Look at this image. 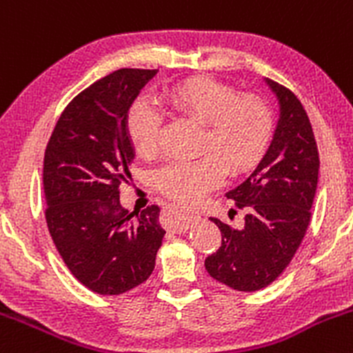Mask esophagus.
<instances>
[{"label": "esophagus", "mask_w": 353, "mask_h": 353, "mask_svg": "<svg viewBox=\"0 0 353 353\" xmlns=\"http://www.w3.org/2000/svg\"><path fill=\"white\" fill-rule=\"evenodd\" d=\"M173 214H175V217L170 219L168 228L175 232H185L192 226V223H194L195 219V214L181 212V209H173Z\"/></svg>", "instance_id": "esophagus-1"}]
</instances>
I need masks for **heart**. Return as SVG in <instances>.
<instances>
[{"mask_svg": "<svg viewBox=\"0 0 353 353\" xmlns=\"http://www.w3.org/2000/svg\"><path fill=\"white\" fill-rule=\"evenodd\" d=\"M166 103L176 114L205 125L202 158L175 161L158 173V187L173 201L194 205L219 187L224 173L252 172L268 150L274 132L270 108L256 97H238L231 86L209 78H194L166 90ZM163 114L148 100H137L127 115L134 150L151 158L158 151Z\"/></svg>", "mask_w": 353, "mask_h": 353, "instance_id": "obj_1", "label": "heart"}]
</instances>
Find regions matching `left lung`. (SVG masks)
<instances>
[{"instance_id":"left-lung-1","label":"left lung","mask_w":353,"mask_h":353,"mask_svg":"<svg viewBox=\"0 0 353 353\" xmlns=\"http://www.w3.org/2000/svg\"><path fill=\"white\" fill-rule=\"evenodd\" d=\"M263 81L277 98V125L255 170L226 192L245 209V224L232 228L210 217L223 239L205 258L210 277L241 292L272 284L290 263L306 234L318 187V146L303 103L279 83Z\"/></svg>"}]
</instances>
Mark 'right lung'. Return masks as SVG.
<instances>
[{"instance_id":"1","label":"right lung","mask_w":353,"mask_h":353,"mask_svg":"<svg viewBox=\"0 0 353 353\" xmlns=\"http://www.w3.org/2000/svg\"><path fill=\"white\" fill-rule=\"evenodd\" d=\"M158 69H119L64 108L43 158L46 221L71 274L103 296L134 289L154 270L165 230L159 207L121 205L136 150L127 115Z\"/></svg>"}]
</instances>
